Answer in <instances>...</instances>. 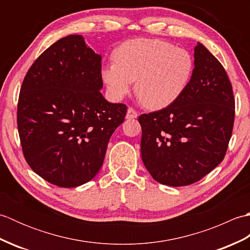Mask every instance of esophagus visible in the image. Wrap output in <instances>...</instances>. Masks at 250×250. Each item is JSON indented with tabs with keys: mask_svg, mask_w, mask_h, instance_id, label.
<instances>
[{
	"mask_svg": "<svg viewBox=\"0 0 250 250\" xmlns=\"http://www.w3.org/2000/svg\"><path fill=\"white\" fill-rule=\"evenodd\" d=\"M125 118H126V119H135V118H137L136 110H134L132 107H129V108H128V111H126Z\"/></svg>",
	"mask_w": 250,
	"mask_h": 250,
	"instance_id": "esophagus-1",
	"label": "esophagus"
}]
</instances>
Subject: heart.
Wrapping results in <instances>:
<instances>
[{
	"label": "heart",
	"instance_id": "b5f03b06",
	"mask_svg": "<svg viewBox=\"0 0 250 250\" xmlns=\"http://www.w3.org/2000/svg\"><path fill=\"white\" fill-rule=\"evenodd\" d=\"M115 61L101 68L109 97L119 101L135 90L146 107L161 109L184 93L192 77L194 61L189 51L161 40L136 39L122 43Z\"/></svg>",
	"mask_w": 250,
	"mask_h": 250
}]
</instances>
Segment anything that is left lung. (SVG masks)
<instances>
[{
	"label": "left lung",
	"instance_id": "obj_1",
	"mask_svg": "<svg viewBox=\"0 0 250 250\" xmlns=\"http://www.w3.org/2000/svg\"><path fill=\"white\" fill-rule=\"evenodd\" d=\"M235 102L224 66L201 43L187 89L166 108L139 117L141 153L152 178L188 186L224 160L234 124Z\"/></svg>",
	"mask_w": 250,
	"mask_h": 250
}]
</instances>
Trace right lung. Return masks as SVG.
<instances>
[{
  "label": "right lung",
  "mask_w": 250,
  "mask_h": 250,
  "mask_svg": "<svg viewBox=\"0 0 250 250\" xmlns=\"http://www.w3.org/2000/svg\"><path fill=\"white\" fill-rule=\"evenodd\" d=\"M101 60L83 35H68L37 58L23 79L17 109L22 152L52 185L74 188L91 180L125 121L126 106L100 92Z\"/></svg>",
  "instance_id": "add662e5"
}]
</instances>
